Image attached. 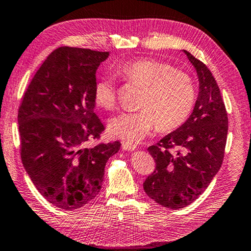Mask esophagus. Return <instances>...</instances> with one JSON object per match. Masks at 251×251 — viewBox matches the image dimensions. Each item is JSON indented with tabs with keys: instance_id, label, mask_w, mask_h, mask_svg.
<instances>
[{
	"instance_id": "1",
	"label": "esophagus",
	"mask_w": 251,
	"mask_h": 251,
	"mask_svg": "<svg viewBox=\"0 0 251 251\" xmlns=\"http://www.w3.org/2000/svg\"><path fill=\"white\" fill-rule=\"evenodd\" d=\"M122 148L124 151H134L136 148V145L135 144H131V143H128V142H123L122 143Z\"/></svg>"
}]
</instances>
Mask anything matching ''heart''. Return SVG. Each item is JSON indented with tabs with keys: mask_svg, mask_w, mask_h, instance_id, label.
<instances>
[{
	"mask_svg": "<svg viewBox=\"0 0 251 251\" xmlns=\"http://www.w3.org/2000/svg\"><path fill=\"white\" fill-rule=\"evenodd\" d=\"M117 74L125 82L142 87L136 112H123L109 121V133L124 142H141L158 125L161 131H172L184 124L196 103V86L187 72L167 62L142 57L118 67ZM96 105L112 109L116 105L114 80L101 77L94 85Z\"/></svg>",
	"mask_w": 251,
	"mask_h": 251,
	"instance_id": "1",
	"label": "heart"
}]
</instances>
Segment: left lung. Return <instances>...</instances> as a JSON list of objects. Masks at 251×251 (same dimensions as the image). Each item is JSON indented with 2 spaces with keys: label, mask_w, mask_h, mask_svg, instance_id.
I'll return each instance as SVG.
<instances>
[{
  "label": "left lung",
  "mask_w": 251,
  "mask_h": 251,
  "mask_svg": "<svg viewBox=\"0 0 251 251\" xmlns=\"http://www.w3.org/2000/svg\"><path fill=\"white\" fill-rule=\"evenodd\" d=\"M184 52L198 74L196 105L179 128L148 147L156 166L143 184L148 197L171 209L186 207L205 192L222 167L228 134L217 82L201 61Z\"/></svg>",
  "instance_id": "8db88e82"
}]
</instances>
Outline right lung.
Masks as SVG:
<instances>
[{"mask_svg": "<svg viewBox=\"0 0 251 251\" xmlns=\"http://www.w3.org/2000/svg\"><path fill=\"white\" fill-rule=\"evenodd\" d=\"M108 52L61 46L34 75L21 101L20 152L34 186L46 201L77 209L99 195L106 161L121 143H99L105 130L94 112L96 70Z\"/></svg>", "mask_w": 251, "mask_h": 251, "instance_id": "right-lung-1", "label": "right lung"}]
</instances>
